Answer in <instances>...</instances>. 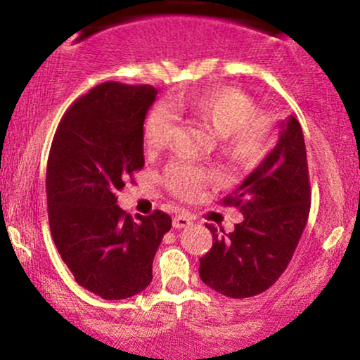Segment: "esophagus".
Wrapping results in <instances>:
<instances>
[{"instance_id": "1", "label": "esophagus", "mask_w": 360, "mask_h": 360, "mask_svg": "<svg viewBox=\"0 0 360 360\" xmlns=\"http://www.w3.org/2000/svg\"><path fill=\"white\" fill-rule=\"evenodd\" d=\"M191 223L193 220L189 217H186V214H176V217L172 218V226H174V229H188Z\"/></svg>"}]
</instances>
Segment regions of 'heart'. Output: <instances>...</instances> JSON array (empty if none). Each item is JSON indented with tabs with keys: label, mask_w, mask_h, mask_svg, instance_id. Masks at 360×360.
<instances>
[{
	"label": "heart",
	"mask_w": 360,
	"mask_h": 360,
	"mask_svg": "<svg viewBox=\"0 0 360 360\" xmlns=\"http://www.w3.org/2000/svg\"><path fill=\"white\" fill-rule=\"evenodd\" d=\"M174 115H189L206 123L221 139L223 154L237 166H255L271 148V117L255 113L254 100L240 89L214 88L196 96L174 98L169 108L155 106L143 127V143L148 152L162 150L171 142ZM213 179L212 171L191 162H174L166 171L167 186L181 198H193L201 186Z\"/></svg>",
	"instance_id": "1"
}]
</instances>
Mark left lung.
<instances>
[{"instance_id": "left-lung-1", "label": "left lung", "mask_w": 360, "mask_h": 360, "mask_svg": "<svg viewBox=\"0 0 360 360\" xmlns=\"http://www.w3.org/2000/svg\"><path fill=\"white\" fill-rule=\"evenodd\" d=\"M279 140L223 205L240 208L243 221L218 233L200 259L206 286L230 298H250L269 289L286 271L307 226L309 191L307 147L295 117L281 122Z\"/></svg>"}]
</instances>
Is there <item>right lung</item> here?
I'll return each mask as SVG.
<instances>
[{
    "label": "right lung",
    "instance_id": "obj_1",
    "mask_svg": "<svg viewBox=\"0 0 360 360\" xmlns=\"http://www.w3.org/2000/svg\"><path fill=\"white\" fill-rule=\"evenodd\" d=\"M157 89L105 82L72 103L53 135L47 162L49 225L74 279L103 300H125L152 281V260L171 217L137 220L117 191L146 164L143 122Z\"/></svg>",
    "mask_w": 360,
    "mask_h": 360
}]
</instances>
